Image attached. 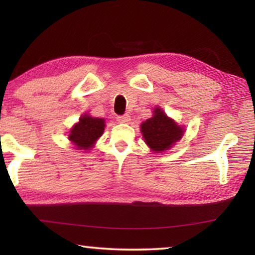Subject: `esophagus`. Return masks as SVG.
<instances>
[{
    "instance_id": "1",
    "label": "esophagus",
    "mask_w": 255,
    "mask_h": 255,
    "mask_svg": "<svg viewBox=\"0 0 255 255\" xmlns=\"http://www.w3.org/2000/svg\"><path fill=\"white\" fill-rule=\"evenodd\" d=\"M117 120H118L120 124H128L129 122H130V116H129V115L119 116V117L117 118Z\"/></svg>"
}]
</instances>
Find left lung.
<instances>
[{"mask_svg": "<svg viewBox=\"0 0 255 255\" xmlns=\"http://www.w3.org/2000/svg\"><path fill=\"white\" fill-rule=\"evenodd\" d=\"M140 131L152 152L163 153L182 138L185 128L170 118L162 108L155 107L152 117L140 124Z\"/></svg>", "mask_w": 255, "mask_h": 255, "instance_id": "left-lung-1", "label": "left lung"}]
</instances>
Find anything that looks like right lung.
<instances>
[{
	"instance_id": "right-lung-1",
	"label": "right lung",
	"mask_w": 255,
	"mask_h": 255,
	"mask_svg": "<svg viewBox=\"0 0 255 255\" xmlns=\"http://www.w3.org/2000/svg\"><path fill=\"white\" fill-rule=\"evenodd\" d=\"M106 128L105 118H96L89 114L82 115L79 122L73 125L68 130V140L74 146V149L89 152L102 136Z\"/></svg>"
}]
</instances>
